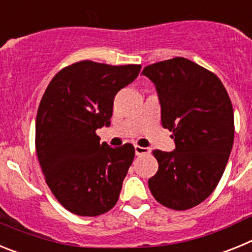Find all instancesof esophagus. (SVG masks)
I'll return each instance as SVG.
<instances>
[{
  "label": "esophagus",
  "mask_w": 252,
  "mask_h": 252,
  "mask_svg": "<svg viewBox=\"0 0 252 252\" xmlns=\"http://www.w3.org/2000/svg\"><path fill=\"white\" fill-rule=\"evenodd\" d=\"M150 149L149 148H142V146L135 145V154H136L137 157L140 155H146V154H150Z\"/></svg>",
  "instance_id": "34e87169"
}]
</instances>
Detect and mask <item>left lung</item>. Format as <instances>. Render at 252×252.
<instances>
[{"mask_svg":"<svg viewBox=\"0 0 252 252\" xmlns=\"http://www.w3.org/2000/svg\"><path fill=\"white\" fill-rule=\"evenodd\" d=\"M142 74L157 87L162 127L175 142L174 151H153L159 169L149 179L150 192L168 208H193L215 190L230 158L231 99L217 75L186 58L151 64Z\"/></svg>","mask_w":252,"mask_h":252,"instance_id":"left-lung-1","label":"left lung"}]
</instances>
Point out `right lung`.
Listing matches in <instances>:
<instances>
[{"mask_svg":"<svg viewBox=\"0 0 252 252\" xmlns=\"http://www.w3.org/2000/svg\"><path fill=\"white\" fill-rule=\"evenodd\" d=\"M140 69L78 62L54 75L40 101L37 159L51 193L69 212L94 217L119 201L135 149L101 144L95 131L110 126L115 95L136 79Z\"/></svg>","mask_w":252,"mask_h":252,"instance_id":"obj_1","label":"right lung"}]
</instances>
